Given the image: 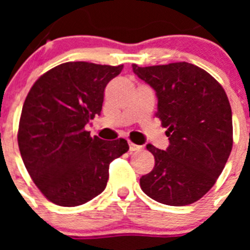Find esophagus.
Returning <instances> with one entry per match:
<instances>
[{"label":"esophagus","instance_id":"esophagus-1","mask_svg":"<svg viewBox=\"0 0 250 250\" xmlns=\"http://www.w3.org/2000/svg\"><path fill=\"white\" fill-rule=\"evenodd\" d=\"M129 147H130V151H138V150L141 149L140 145L134 144V143H131V141L129 143Z\"/></svg>","mask_w":250,"mask_h":250}]
</instances>
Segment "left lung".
Wrapping results in <instances>:
<instances>
[{"instance_id":"obj_1","label":"left lung","mask_w":250,"mask_h":250,"mask_svg":"<svg viewBox=\"0 0 250 250\" xmlns=\"http://www.w3.org/2000/svg\"><path fill=\"white\" fill-rule=\"evenodd\" d=\"M139 79L155 90L156 116L167 127L169 146L146 149L155 167L140 178L147 196L161 204L183 207L199 200L222 174L233 146L228 96L211 75L188 62L139 67Z\"/></svg>"}]
</instances>
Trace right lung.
I'll use <instances>...</instances> for the list:
<instances>
[{
    "instance_id": "right-lung-1",
    "label": "right lung",
    "mask_w": 250,
    "mask_h": 250,
    "mask_svg": "<svg viewBox=\"0 0 250 250\" xmlns=\"http://www.w3.org/2000/svg\"><path fill=\"white\" fill-rule=\"evenodd\" d=\"M123 65L65 62L34 83L22 106L19 147L36 187L50 202L77 207L104 191L125 139L90 136L86 124L101 114L104 91Z\"/></svg>"
}]
</instances>
